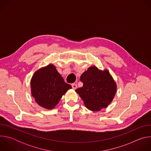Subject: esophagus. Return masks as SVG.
I'll return each instance as SVG.
<instances>
[{"label":"esophagus","instance_id":"34e87169","mask_svg":"<svg viewBox=\"0 0 151 151\" xmlns=\"http://www.w3.org/2000/svg\"><path fill=\"white\" fill-rule=\"evenodd\" d=\"M72 88L73 89H74V90H75V89H76L77 88V85L76 84V83H72Z\"/></svg>","mask_w":151,"mask_h":151}]
</instances>
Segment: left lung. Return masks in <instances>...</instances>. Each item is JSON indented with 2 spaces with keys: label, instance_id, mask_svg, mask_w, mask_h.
Listing matches in <instances>:
<instances>
[{
  "label": "left lung",
  "instance_id": "left-lung-1",
  "mask_svg": "<svg viewBox=\"0 0 151 151\" xmlns=\"http://www.w3.org/2000/svg\"><path fill=\"white\" fill-rule=\"evenodd\" d=\"M80 80L83 83L82 87L75 91L89 110L99 111L111 103L116 93V85L108 70L90 67L82 74Z\"/></svg>",
  "mask_w": 151,
  "mask_h": 151
}]
</instances>
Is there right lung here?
<instances>
[{
  "mask_svg": "<svg viewBox=\"0 0 151 151\" xmlns=\"http://www.w3.org/2000/svg\"><path fill=\"white\" fill-rule=\"evenodd\" d=\"M32 96L40 106L52 109L58 103L62 96L72 88L64 81L53 64L36 71L30 82Z\"/></svg>",
  "mask_w": 151,
  "mask_h": 151,
  "instance_id": "obj_1",
  "label": "right lung"
}]
</instances>
